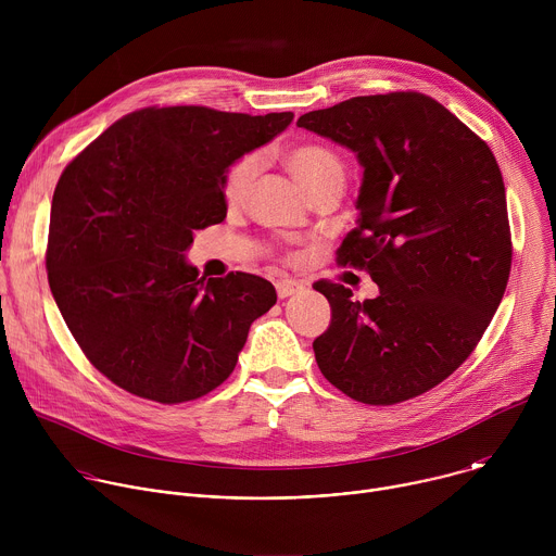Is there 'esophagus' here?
I'll return each instance as SVG.
<instances>
[{"label": "esophagus", "instance_id": "34e87169", "mask_svg": "<svg viewBox=\"0 0 556 556\" xmlns=\"http://www.w3.org/2000/svg\"><path fill=\"white\" fill-rule=\"evenodd\" d=\"M275 288H277V296H279V299H288V296H294V294H299V292L305 290L303 283L292 281V279H279V281L275 283Z\"/></svg>", "mask_w": 556, "mask_h": 556}]
</instances>
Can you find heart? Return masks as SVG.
Returning a JSON list of instances; mask_svg holds the SVG:
<instances>
[{
	"label": "heart",
	"instance_id": "obj_1",
	"mask_svg": "<svg viewBox=\"0 0 556 556\" xmlns=\"http://www.w3.org/2000/svg\"><path fill=\"white\" fill-rule=\"evenodd\" d=\"M283 165L309 198H316L326 189L345 182V169L339 161V155L321 144L303 142V144L290 147L283 153ZM257 174H260V157L255 153L242 155L240 161H235L228 167L224 178L226 202L232 206L242 204L249 198L257 180Z\"/></svg>",
	"mask_w": 556,
	"mask_h": 556
}]
</instances>
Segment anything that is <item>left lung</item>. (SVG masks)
Segmentation results:
<instances>
[{"label":"left lung","mask_w":556,"mask_h":556,"mask_svg":"<svg viewBox=\"0 0 556 556\" xmlns=\"http://www.w3.org/2000/svg\"><path fill=\"white\" fill-rule=\"evenodd\" d=\"M296 125L356 153L358 219L339 264L380 290L354 301L341 283H314L332 307L316 365L358 403L409 401L468 358L504 296L513 251L495 155L418 92L356 97Z\"/></svg>","instance_id":"1"}]
</instances>
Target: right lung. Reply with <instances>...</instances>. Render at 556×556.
<instances>
[{
    "label": "right lung",
    "mask_w": 556,
    "mask_h": 556,
    "mask_svg": "<svg viewBox=\"0 0 556 556\" xmlns=\"http://www.w3.org/2000/svg\"><path fill=\"white\" fill-rule=\"evenodd\" d=\"M292 112L147 108L105 129L52 195L48 281L72 337L114 384L176 405L222 384L251 324L277 303L257 275L204 279L195 230L226 217L224 178Z\"/></svg>",
    "instance_id": "1"
}]
</instances>
